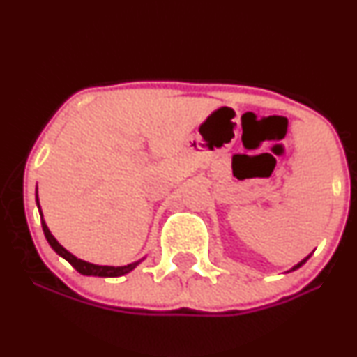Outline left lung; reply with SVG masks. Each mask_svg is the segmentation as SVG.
Listing matches in <instances>:
<instances>
[{
    "label": "left lung",
    "instance_id": "8db88e82",
    "mask_svg": "<svg viewBox=\"0 0 357 357\" xmlns=\"http://www.w3.org/2000/svg\"><path fill=\"white\" fill-rule=\"evenodd\" d=\"M309 257H310V255H309ZM309 257H305V258H304V260H302V261H298V264L296 265V267H292V268H290V270H289V272H292V270H297L298 267H302V265H304V264H305V261H307V260H309Z\"/></svg>",
    "mask_w": 357,
    "mask_h": 357
}]
</instances>
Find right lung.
Listing matches in <instances>:
<instances>
[{"instance_id": "right-lung-1", "label": "right lung", "mask_w": 357, "mask_h": 357, "mask_svg": "<svg viewBox=\"0 0 357 357\" xmlns=\"http://www.w3.org/2000/svg\"><path fill=\"white\" fill-rule=\"evenodd\" d=\"M36 206H38L40 210V202H38V195H36ZM40 216H42V228H43V233H45V238H47L48 243H50V247L55 250L56 253L61 258H65V260L68 261V264L72 265L73 268L77 270V272L82 273V275H93V277H121V275H126V273H129L130 270H134L137 267L139 264H141L142 260H137L134 261V264H129V265H124V267H109V265H93V264H89V261H84L80 260V258H77L75 255H72L68 250H65L59 241L55 240V236L52 235L50 230H48L47 223H45L43 220V215H42V210H40Z\"/></svg>"}]
</instances>
